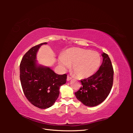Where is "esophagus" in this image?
Masks as SVG:
<instances>
[{
  "label": "esophagus",
  "mask_w": 133,
  "mask_h": 133,
  "mask_svg": "<svg viewBox=\"0 0 133 133\" xmlns=\"http://www.w3.org/2000/svg\"><path fill=\"white\" fill-rule=\"evenodd\" d=\"M71 79V78L70 77V76H69V75H68V76H67V79H66L67 81L69 82V81H70V80Z\"/></svg>",
  "instance_id": "34e87169"
}]
</instances>
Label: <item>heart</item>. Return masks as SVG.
<instances>
[{
    "mask_svg": "<svg viewBox=\"0 0 133 133\" xmlns=\"http://www.w3.org/2000/svg\"><path fill=\"white\" fill-rule=\"evenodd\" d=\"M100 62L101 59L97 52L80 48H70L58 59L63 70H66L72 65V71L79 78L93 75L99 68Z\"/></svg>",
    "mask_w": 133,
    "mask_h": 133,
    "instance_id": "obj_1",
    "label": "heart"
}]
</instances>
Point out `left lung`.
Instances as JSON below:
<instances>
[{
	"label": "left lung",
	"instance_id": "1",
	"mask_svg": "<svg viewBox=\"0 0 133 133\" xmlns=\"http://www.w3.org/2000/svg\"><path fill=\"white\" fill-rule=\"evenodd\" d=\"M103 63L96 73L81 80L80 89L75 92L76 98L84 105L93 107L101 104L109 94L113 83L114 71L108 54H102Z\"/></svg>",
	"mask_w": 133,
	"mask_h": 133
}]
</instances>
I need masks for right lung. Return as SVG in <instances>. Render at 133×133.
Segmentation results:
<instances>
[{"instance_id": "1", "label": "right lung", "mask_w": 133, "mask_h": 133, "mask_svg": "<svg viewBox=\"0 0 133 133\" xmlns=\"http://www.w3.org/2000/svg\"><path fill=\"white\" fill-rule=\"evenodd\" d=\"M43 43L32 47L23 56L20 64V79L24 93L29 102L40 109H46L55 103L60 87L65 84L66 74L58 75L49 66L39 64L37 53Z\"/></svg>"}]
</instances>
